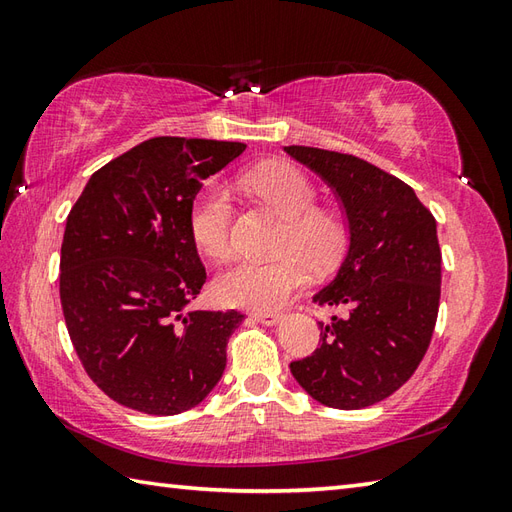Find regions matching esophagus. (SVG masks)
Returning <instances> with one entry per match:
<instances>
[{"mask_svg":"<svg viewBox=\"0 0 512 512\" xmlns=\"http://www.w3.org/2000/svg\"><path fill=\"white\" fill-rule=\"evenodd\" d=\"M250 317H253L259 323H264V325H277L281 321V317H279L277 312H253V314H250Z\"/></svg>","mask_w":512,"mask_h":512,"instance_id":"1","label":"esophagus"}]
</instances>
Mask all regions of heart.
I'll use <instances>...</instances> for the list:
<instances>
[{
	"mask_svg": "<svg viewBox=\"0 0 512 512\" xmlns=\"http://www.w3.org/2000/svg\"><path fill=\"white\" fill-rule=\"evenodd\" d=\"M244 187L286 217L277 250L288 253L273 262L242 259L217 275L213 292L224 306L273 310L297 295L310 268L332 266L343 253L347 226L339 213L317 209V191L299 167L288 162H264L244 176ZM231 195L220 184H206L195 195L189 213L191 235L206 255L222 259L231 253Z\"/></svg>",
	"mask_w": 512,
	"mask_h": 512,
	"instance_id": "b5f03b06",
	"label": "heart"
}]
</instances>
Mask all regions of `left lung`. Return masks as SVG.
<instances>
[{
  "mask_svg": "<svg viewBox=\"0 0 512 512\" xmlns=\"http://www.w3.org/2000/svg\"><path fill=\"white\" fill-rule=\"evenodd\" d=\"M328 184L347 224V253L312 297L350 312L319 323L321 347L290 372L325 407L363 409L407 383L427 352L440 306L436 220L416 191L350 154L284 147Z\"/></svg>",
  "mask_w": 512,
  "mask_h": 512,
  "instance_id": "1",
  "label": "left lung"
}]
</instances>
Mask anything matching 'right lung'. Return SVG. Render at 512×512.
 <instances>
[{
	"label": "right lung",
	"instance_id": "obj_1",
	"mask_svg": "<svg viewBox=\"0 0 512 512\" xmlns=\"http://www.w3.org/2000/svg\"><path fill=\"white\" fill-rule=\"evenodd\" d=\"M246 149L158 136L101 167L65 222L59 292L85 372L118 405L176 416L211 394L237 310H187L206 270L189 213L202 180Z\"/></svg>",
	"mask_w": 512,
	"mask_h": 512
}]
</instances>
